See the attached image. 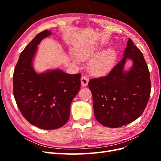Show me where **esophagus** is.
<instances>
[{"instance_id":"obj_1","label":"esophagus","mask_w":161,"mask_h":161,"mask_svg":"<svg viewBox=\"0 0 161 161\" xmlns=\"http://www.w3.org/2000/svg\"><path fill=\"white\" fill-rule=\"evenodd\" d=\"M89 82V79L85 75H82L81 77V85L84 86H86L87 85H88Z\"/></svg>"}]
</instances>
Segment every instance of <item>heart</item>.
<instances>
[{
    "label": "heart",
    "instance_id": "heart-1",
    "mask_svg": "<svg viewBox=\"0 0 161 161\" xmlns=\"http://www.w3.org/2000/svg\"><path fill=\"white\" fill-rule=\"evenodd\" d=\"M97 47L94 46H82L76 50V56L80 60H86L95 56ZM72 60L78 63L77 58L71 54ZM117 59V53L114 49L108 48L94 56L88 64V70L92 75H100L109 70Z\"/></svg>",
    "mask_w": 161,
    "mask_h": 161
}]
</instances>
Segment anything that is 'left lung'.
Returning a JSON list of instances; mask_svg holds the SVG:
<instances>
[{"instance_id": "left-lung-1", "label": "left lung", "mask_w": 161, "mask_h": 161, "mask_svg": "<svg viewBox=\"0 0 161 161\" xmlns=\"http://www.w3.org/2000/svg\"><path fill=\"white\" fill-rule=\"evenodd\" d=\"M127 59L132 60L129 71L123 70ZM95 117L108 128H119L142 114L150 95V72L142 53L129 38L124 58L108 75L91 79Z\"/></svg>"}]
</instances>
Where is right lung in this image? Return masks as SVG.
Listing matches in <instances>:
<instances>
[{
    "label": "right lung",
    "mask_w": 161,
    "mask_h": 161,
    "mask_svg": "<svg viewBox=\"0 0 161 161\" xmlns=\"http://www.w3.org/2000/svg\"><path fill=\"white\" fill-rule=\"evenodd\" d=\"M52 32L38 33L19 56L13 73V95L18 108L27 121L44 130H54L69 119L72 99L80 88L81 74L59 69L37 74L32 60L37 45Z\"/></svg>",
    "instance_id": "right-lung-1"
}]
</instances>
